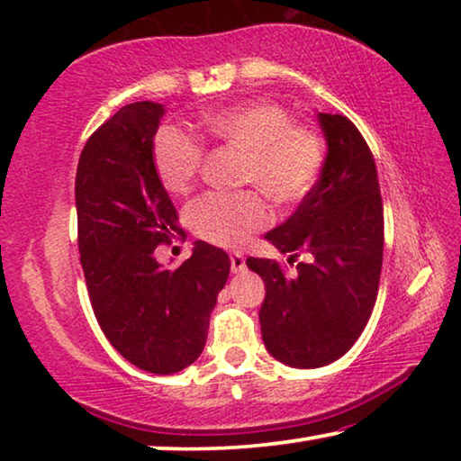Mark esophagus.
<instances>
[{
	"instance_id": "1",
	"label": "esophagus",
	"mask_w": 461,
	"mask_h": 461,
	"mask_svg": "<svg viewBox=\"0 0 461 461\" xmlns=\"http://www.w3.org/2000/svg\"><path fill=\"white\" fill-rule=\"evenodd\" d=\"M230 270L232 273H243L245 270V256L241 254V251H232L230 254Z\"/></svg>"
}]
</instances>
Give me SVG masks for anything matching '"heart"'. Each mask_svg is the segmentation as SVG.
Instances as JSON below:
<instances>
[{"label":"heart","instance_id":"b5f03b06","mask_svg":"<svg viewBox=\"0 0 461 461\" xmlns=\"http://www.w3.org/2000/svg\"><path fill=\"white\" fill-rule=\"evenodd\" d=\"M203 130L213 140L243 153L241 185H254L276 207L300 203L317 185L325 163V142L311 125L292 122L285 106L251 100L205 115ZM153 169L163 188L186 193L203 167V147L193 136L163 125L150 147ZM194 235L213 245L235 248L268 222V210L256 191L205 193L186 207Z\"/></svg>","mask_w":461,"mask_h":461}]
</instances>
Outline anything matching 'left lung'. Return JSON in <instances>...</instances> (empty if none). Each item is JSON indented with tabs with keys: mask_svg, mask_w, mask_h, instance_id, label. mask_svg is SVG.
I'll return each instance as SVG.
<instances>
[{
	"mask_svg": "<svg viewBox=\"0 0 461 461\" xmlns=\"http://www.w3.org/2000/svg\"><path fill=\"white\" fill-rule=\"evenodd\" d=\"M327 140L321 178L294 216L267 232L289 264L248 258L267 285L262 339L289 367H323L350 350L374 311L384 256V207L374 155L344 115L319 113Z\"/></svg>",
	"mask_w": 461,
	"mask_h": 461,
	"instance_id": "left-lung-1",
	"label": "left lung"
}]
</instances>
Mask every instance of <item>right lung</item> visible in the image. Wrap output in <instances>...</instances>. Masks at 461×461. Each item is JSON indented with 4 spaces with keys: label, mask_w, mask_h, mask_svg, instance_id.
Wrapping results in <instances>:
<instances>
[{
    "label": "right lung",
    "mask_w": 461,
    "mask_h": 461,
    "mask_svg": "<svg viewBox=\"0 0 461 461\" xmlns=\"http://www.w3.org/2000/svg\"><path fill=\"white\" fill-rule=\"evenodd\" d=\"M163 113L150 100L119 109L87 138L75 178L94 314L113 348L150 374H176L197 361L230 273L226 251L205 241H194L193 256L176 270L155 260V248L182 237L150 159Z\"/></svg>",
    "instance_id": "add662e5"
}]
</instances>
